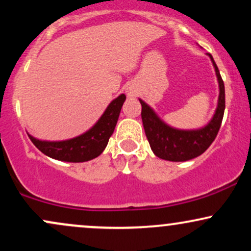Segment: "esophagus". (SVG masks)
Masks as SVG:
<instances>
[{"instance_id": "1", "label": "esophagus", "mask_w": 251, "mask_h": 251, "mask_svg": "<svg viewBox=\"0 0 251 251\" xmlns=\"http://www.w3.org/2000/svg\"><path fill=\"white\" fill-rule=\"evenodd\" d=\"M126 93H127L128 97H135V93H137V92H135L134 88L128 87L127 89H126Z\"/></svg>"}]
</instances>
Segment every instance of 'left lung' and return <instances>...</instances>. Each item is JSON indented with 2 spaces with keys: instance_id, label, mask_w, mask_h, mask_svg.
<instances>
[{
  "instance_id": "8db88e82",
  "label": "left lung",
  "mask_w": 251,
  "mask_h": 251,
  "mask_svg": "<svg viewBox=\"0 0 251 251\" xmlns=\"http://www.w3.org/2000/svg\"><path fill=\"white\" fill-rule=\"evenodd\" d=\"M208 55L211 59L217 75L220 97L214 117L206 126L191 131L170 127L162 119H159L148 103L139 99L142 103V119L145 134L153 153L162 159L170 162H185L192 159L204 153L217 137L226 108V91L217 65L212 59L211 54Z\"/></svg>"
}]
</instances>
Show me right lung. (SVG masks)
<instances>
[{"label": "right lung", "mask_w": 251, "mask_h": 251, "mask_svg": "<svg viewBox=\"0 0 251 251\" xmlns=\"http://www.w3.org/2000/svg\"><path fill=\"white\" fill-rule=\"evenodd\" d=\"M125 100V94H120L109 103L93 127L73 139L62 142H45L36 139L30 134H28V137L42 153L53 159L70 163H82L94 159L101 154L107 146L108 139L113 134L120 109Z\"/></svg>", "instance_id": "1"}]
</instances>
